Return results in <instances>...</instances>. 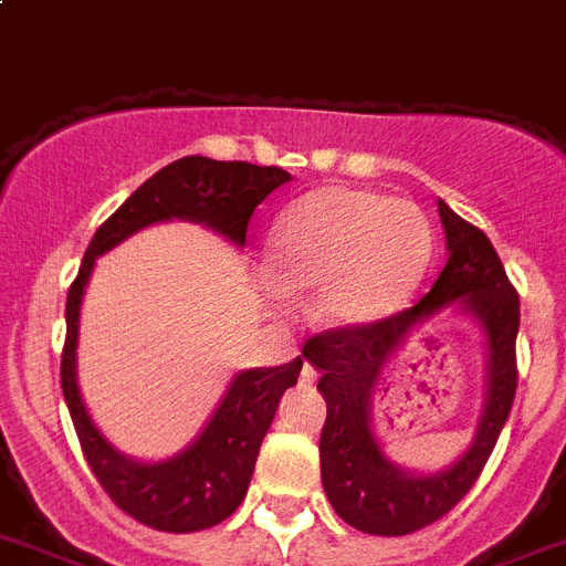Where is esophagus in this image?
Wrapping results in <instances>:
<instances>
[{
  "instance_id": "1",
  "label": "esophagus",
  "mask_w": 566,
  "mask_h": 566,
  "mask_svg": "<svg viewBox=\"0 0 566 566\" xmlns=\"http://www.w3.org/2000/svg\"><path fill=\"white\" fill-rule=\"evenodd\" d=\"M315 378H318V371H315V366L313 364H304L302 366V384L304 386L315 384Z\"/></svg>"
}]
</instances>
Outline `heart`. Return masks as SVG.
I'll return each mask as SVG.
<instances>
[{
    "label": "heart",
    "instance_id": "obj_1",
    "mask_svg": "<svg viewBox=\"0 0 566 566\" xmlns=\"http://www.w3.org/2000/svg\"><path fill=\"white\" fill-rule=\"evenodd\" d=\"M431 251V222L415 202L349 186H324L295 200L271 233L279 284H318V315L338 327L375 324L403 307Z\"/></svg>",
    "mask_w": 566,
    "mask_h": 566
}]
</instances>
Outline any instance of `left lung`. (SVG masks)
Segmentation results:
<instances>
[{
  "label": "left lung",
  "instance_id": "left-lung-1",
  "mask_svg": "<svg viewBox=\"0 0 566 566\" xmlns=\"http://www.w3.org/2000/svg\"><path fill=\"white\" fill-rule=\"evenodd\" d=\"M446 228L448 262L434 287L409 310L360 327L318 333L304 358L321 369L327 400L321 429V482L346 524L371 536H406L446 516L480 480L516 395L518 293L491 239L446 202H437ZM457 306L481 321L489 344V391L481 426L469 451L440 474H409L385 460L370 431V395L382 366L426 319Z\"/></svg>",
  "mask_w": 566,
  "mask_h": 566
}]
</instances>
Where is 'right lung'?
Returning a JSON list of instances; mask_svg holds the SVG:
<instances>
[{
    "label": "right lung",
    "mask_w": 566,
    "mask_h": 566,
    "mask_svg": "<svg viewBox=\"0 0 566 566\" xmlns=\"http://www.w3.org/2000/svg\"><path fill=\"white\" fill-rule=\"evenodd\" d=\"M290 180L279 166L242 160L180 157L112 213L95 231L81 271L67 293V340L61 353V389L73 417L81 451L109 499L146 527L163 533H195L226 522L245 499L259 448L271 429L284 391L298 380L302 358L284 366L239 371L222 403L186 451L163 462L129 460L93 422L75 380V346L84 287L101 253L135 231L166 220H191L220 231L239 248L245 245L248 222L264 197Z\"/></svg>",
    "instance_id": "1"
}]
</instances>
